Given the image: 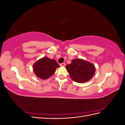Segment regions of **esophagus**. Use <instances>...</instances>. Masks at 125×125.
Listing matches in <instances>:
<instances>
[{"instance_id":"1","label":"esophagus","mask_w":125,"mask_h":125,"mask_svg":"<svg viewBox=\"0 0 125 125\" xmlns=\"http://www.w3.org/2000/svg\"><path fill=\"white\" fill-rule=\"evenodd\" d=\"M66 65V63H60V66H62V67H63Z\"/></svg>"}]
</instances>
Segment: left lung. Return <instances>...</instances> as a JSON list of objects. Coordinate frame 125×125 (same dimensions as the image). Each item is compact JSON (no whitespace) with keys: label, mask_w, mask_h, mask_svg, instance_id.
Wrapping results in <instances>:
<instances>
[{"label":"left lung","mask_w":125,"mask_h":125,"mask_svg":"<svg viewBox=\"0 0 125 125\" xmlns=\"http://www.w3.org/2000/svg\"><path fill=\"white\" fill-rule=\"evenodd\" d=\"M70 78L78 83L89 81L95 73V67L93 64L82 59H74L66 66Z\"/></svg>","instance_id":"obj_1"}]
</instances>
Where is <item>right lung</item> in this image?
Masks as SVG:
<instances>
[{
	"label": "right lung",
	"instance_id": "obj_1",
	"mask_svg": "<svg viewBox=\"0 0 125 125\" xmlns=\"http://www.w3.org/2000/svg\"><path fill=\"white\" fill-rule=\"evenodd\" d=\"M59 66L54 59L44 57L36 61L33 66L34 73L37 77L46 80L53 74Z\"/></svg>",
	"mask_w": 125,
	"mask_h": 125
}]
</instances>
